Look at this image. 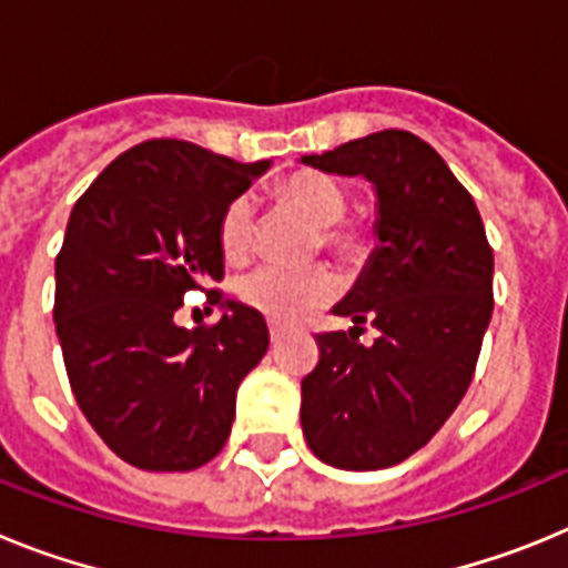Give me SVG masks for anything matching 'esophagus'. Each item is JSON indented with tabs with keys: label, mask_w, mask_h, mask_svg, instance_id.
I'll return each mask as SVG.
<instances>
[{
	"label": "esophagus",
	"mask_w": 568,
	"mask_h": 568,
	"mask_svg": "<svg viewBox=\"0 0 568 568\" xmlns=\"http://www.w3.org/2000/svg\"><path fill=\"white\" fill-rule=\"evenodd\" d=\"M270 338H273V344H278V341L284 338V327L275 324V321H270Z\"/></svg>",
	"instance_id": "1"
}]
</instances>
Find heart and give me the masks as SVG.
Masks as SVG:
<instances>
[{
    "instance_id": "1",
    "label": "heart",
    "mask_w": 568,
    "mask_h": 568,
    "mask_svg": "<svg viewBox=\"0 0 568 568\" xmlns=\"http://www.w3.org/2000/svg\"><path fill=\"white\" fill-rule=\"evenodd\" d=\"M275 199L293 207L318 227L315 250H327L341 261H358L369 253V230L358 222H346L344 184L321 170H295L275 184ZM219 250L224 261L241 267L255 250V199L239 193L230 199L219 219ZM338 290V278L327 264H310L301 270L258 267L235 284L241 304L273 321H298L327 304Z\"/></svg>"
}]
</instances>
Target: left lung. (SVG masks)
<instances>
[{
	"instance_id": "left-lung-1",
	"label": "left lung",
	"mask_w": 568,
	"mask_h": 568,
	"mask_svg": "<svg viewBox=\"0 0 568 568\" xmlns=\"http://www.w3.org/2000/svg\"><path fill=\"white\" fill-rule=\"evenodd\" d=\"M301 162L364 175L378 193V247L335 307L355 327L315 335L318 364L301 381L304 438L329 466L386 469L429 444L469 389L495 307V255L469 190L409 130ZM361 323L379 329L369 347Z\"/></svg>"
}]
</instances>
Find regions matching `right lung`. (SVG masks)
Segmentation results:
<instances>
[{
	"label": "right lung",
	"instance_id": "1",
	"mask_svg": "<svg viewBox=\"0 0 568 568\" xmlns=\"http://www.w3.org/2000/svg\"><path fill=\"white\" fill-rule=\"evenodd\" d=\"M270 162L241 164L182 139H150L97 175L57 255L53 321L79 409L122 460L190 471L230 438L235 389L270 346L264 315L224 301L219 219ZM199 288L215 325L174 324Z\"/></svg>",
	"mask_w": 568,
	"mask_h": 568
}]
</instances>
